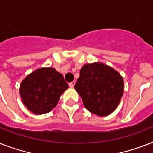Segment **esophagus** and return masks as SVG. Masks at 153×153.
<instances>
[{"mask_svg":"<svg viewBox=\"0 0 153 153\" xmlns=\"http://www.w3.org/2000/svg\"><path fill=\"white\" fill-rule=\"evenodd\" d=\"M74 84H75V82H70L69 83V86L71 87V88H73L74 86Z\"/></svg>","mask_w":153,"mask_h":153,"instance_id":"obj_1","label":"esophagus"}]
</instances>
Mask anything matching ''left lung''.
I'll list each match as a JSON object with an SVG mask.
<instances>
[{
  "mask_svg": "<svg viewBox=\"0 0 153 153\" xmlns=\"http://www.w3.org/2000/svg\"><path fill=\"white\" fill-rule=\"evenodd\" d=\"M88 111L105 117L117 109L124 92V80L118 71L102 62L86 63L74 85Z\"/></svg>",
  "mask_w": 153,
  "mask_h": 153,
  "instance_id": "obj_1",
  "label": "left lung"
}]
</instances>
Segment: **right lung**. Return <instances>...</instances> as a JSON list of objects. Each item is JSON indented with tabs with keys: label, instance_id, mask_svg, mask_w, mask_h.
Returning a JSON list of instances; mask_svg holds the SVG:
<instances>
[{
	"label": "right lung",
	"instance_id": "add662e5",
	"mask_svg": "<svg viewBox=\"0 0 153 153\" xmlns=\"http://www.w3.org/2000/svg\"><path fill=\"white\" fill-rule=\"evenodd\" d=\"M68 85L62 74L53 67H41L27 74L21 82L20 95L23 104L37 115L55 108Z\"/></svg>",
	"mask_w": 153,
	"mask_h": 153
}]
</instances>
